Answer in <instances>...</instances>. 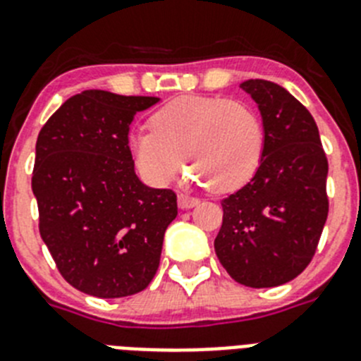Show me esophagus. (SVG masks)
I'll return each mask as SVG.
<instances>
[{
	"mask_svg": "<svg viewBox=\"0 0 361 361\" xmlns=\"http://www.w3.org/2000/svg\"><path fill=\"white\" fill-rule=\"evenodd\" d=\"M177 202L180 209H190V208H195L197 204H199V199H197V197L186 195V193H180V195L177 197Z\"/></svg>",
	"mask_w": 361,
	"mask_h": 361,
	"instance_id": "obj_1",
	"label": "esophagus"
}]
</instances>
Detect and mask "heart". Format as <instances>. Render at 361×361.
<instances>
[{
	"label": "heart",
	"instance_id": "b5f03b06",
	"mask_svg": "<svg viewBox=\"0 0 361 361\" xmlns=\"http://www.w3.org/2000/svg\"><path fill=\"white\" fill-rule=\"evenodd\" d=\"M149 128L137 132L130 146L139 171L155 184L171 183L188 159L193 180L216 191H235L250 183L262 162L264 123L253 106L238 99L175 97L153 114Z\"/></svg>",
	"mask_w": 361,
	"mask_h": 361
}]
</instances>
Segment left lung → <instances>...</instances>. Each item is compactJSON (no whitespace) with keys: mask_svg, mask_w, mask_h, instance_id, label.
<instances>
[{"mask_svg":"<svg viewBox=\"0 0 361 361\" xmlns=\"http://www.w3.org/2000/svg\"><path fill=\"white\" fill-rule=\"evenodd\" d=\"M262 114L266 145L250 183L222 200L215 253L235 282L275 288L296 276L317 253L324 231L327 157L307 108L264 79L240 85Z\"/></svg>","mask_w":361,"mask_h":361,"instance_id":"1","label":"left lung"}]
</instances>
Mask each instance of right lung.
Masks as SVG:
<instances>
[{
    "label": "right lung",
    "instance_id": "right-lung-1",
    "mask_svg": "<svg viewBox=\"0 0 361 361\" xmlns=\"http://www.w3.org/2000/svg\"><path fill=\"white\" fill-rule=\"evenodd\" d=\"M157 101L85 90L37 135L32 191L41 238L63 279L86 295H135L157 273L177 195L137 178L128 146L135 114Z\"/></svg>",
    "mask_w": 361,
    "mask_h": 361
}]
</instances>
